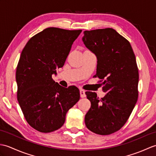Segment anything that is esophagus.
<instances>
[{"label":"esophagus","mask_w":156,"mask_h":156,"mask_svg":"<svg viewBox=\"0 0 156 156\" xmlns=\"http://www.w3.org/2000/svg\"><path fill=\"white\" fill-rule=\"evenodd\" d=\"M80 97L81 98H84L86 97V94H85V90H82V89H81V90H80Z\"/></svg>","instance_id":"obj_1"}]
</instances>
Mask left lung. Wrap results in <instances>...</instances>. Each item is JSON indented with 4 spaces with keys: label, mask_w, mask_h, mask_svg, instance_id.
Wrapping results in <instances>:
<instances>
[{
    "label": "left lung",
    "mask_w": 156,
    "mask_h": 156,
    "mask_svg": "<svg viewBox=\"0 0 156 156\" xmlns=\"http://www.w3.org/2000/svg\"><path fill=\"white\" fill-rule=\"evenodd\" d=\"M82 41L97 58V74L105 97L86 92L91 107L85 124L94 133L107 135L119 131L131 115L138 98L139 72L127 39L112 28L84 31Z\"/></svg>",
    "instance_id": "left-lung-1"
}]
</instances>
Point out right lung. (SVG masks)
I'll use <instances>...</instances> for the list:
<instances>
[{"label":"right lung","instance_id":"1","mask_svg":"<svg viewBox=\"0 0 156 156\" xmlns=\"http://www.w3.org/2000/svg\"><path fill=\"white\" fill-rule=\"evenodd\" d=\"M82 30L49 27L29 39L16 69L17 100L29 125L41 133L60 128L66 115L79 99V89L64 88L52 79L64 65Z\"/></svg>","mask_w":156,"mask_h":156}]
</instances>
